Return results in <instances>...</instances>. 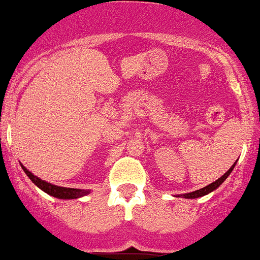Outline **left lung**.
Listing matches in <instances>:
<instances>
[{"mask_svg": "<svg viewBox=\"0 0 260 260\" xmlns=\"http://www.w3.org/2000/svg\"><path fill=\"white\" fill-rule=\"evenodd\" d=\"M235 165H236V162H235L234 165L231 166V169H230L229 171H227L226 174L223 175V176H221V177H219L218 180H216V181H214V182H212V184L207 185L206 187H202V189H199V190H195V191H191V192H186V194L177 195V197H182V198H185V199H197V198L204 197V195H208L209 192L214 191V190H216L217 187H219V186H221L222 184H223V182H224V180H226L227 177L230 176V174H231V172H232V170H234Z\"/></svg>", "mask_w": 260, "mask_h": 260, "instance_id": "obj_1", "label": "left lung"}]
</instances>
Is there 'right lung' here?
I'll use <instances>...</instances> for the list:
<instances>
[{"label": "right lung", "instance_id": "obj_1", "mask_svg": "<svg viewBox=\"0 0 260 260\" xmlns=\"http://www.w3.org/2000/svg\"><path fill=\"white\" fill-rule=\"evenodd\" d=\"M21 169L24 170V172L26 174V176L33 181L34 185L39 187L41 190H43L44 192H47L48 195L54 198H58V199H78V198L85 197V195L90 194V190H84V189H73V187H63V186H57V185H53L51 182H47L44 180L39 179L38 176L31 174L23 163H20Z\"/></svg>", "mask_w": 260, "mask_h": 260}]
</instances>
